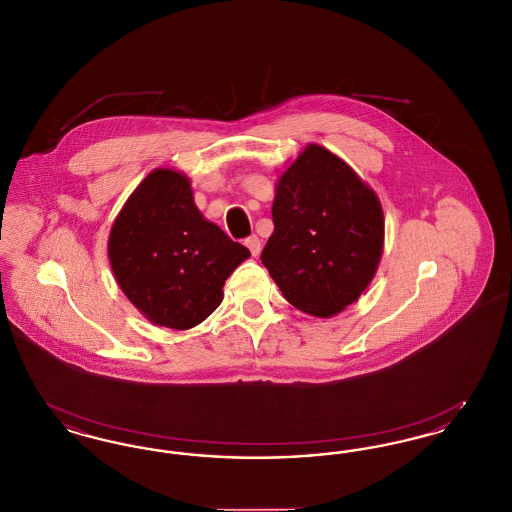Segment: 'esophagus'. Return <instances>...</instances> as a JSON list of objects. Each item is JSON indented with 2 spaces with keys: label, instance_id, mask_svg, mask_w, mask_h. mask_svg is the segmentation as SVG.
I'll list each match as a JSON object with an SVG mask.
<instances>
[{
  "label": "esophagus",
  "instance_id": "34e87169",
  "mask_svg": "<svg viewBox=\"0 0 512 512\" xmlns=\"http://www.w3.org/2000/svg\"><path fill=\"white\" fill-rule=\"evenodd\" d=\"M244 244L245 247L251 251V255H253V257H257V255L261 253V240H259L255 234H253V236H249V238L245 240Z\"/></svg>",
  "mask_w": 512,
  "mask_h": 512
}]
</instances>
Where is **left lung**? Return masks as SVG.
Segmentation results:
<instances>
[{
  "instance_id": "left-lung-1",
  "label": "left lung",
  "mask_w": 512,
  "mask_h": 512,
  "mask_svg": "<svg viewBox=\"0 0 512 512\" xmlns=\"http://www.w3.org/2000/svg\"><path fill=\"white\" fill-rule=\"evenodd\" d=\"M272 222L261 261L293 307L334 317L365 292L382 255L384 213L340 157L307 147L278 180Z\"/></svg>"
}]
</instances>
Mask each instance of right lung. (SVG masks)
I'll use <instances>...</instances> for the list:
<instances>
[{
	"label": "right lung",
	"instance_id": "1",
	"mask_svg": "<svg viewBox=\"0 0 512 512\" xmlns=\"http://www.w3.org/2000/svg\"><path fill=\"white\" fill-rule=\"evenodd\" d=\"M249 249L203 219L190 180L149 172L109 236V261L124 295L151 322L188 330L222 301V286Z\"/></svg>",
	"mask_w": 512,
	"mask_h": 512
}]
</instances>
